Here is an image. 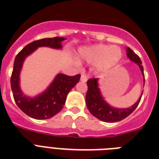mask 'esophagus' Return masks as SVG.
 Masks as SVG:
<instances>
[{"label":"esophagus","mask_w":159,"mask_h":159,"mask_svg":"<svg viewBox=\"0 0 159 159\" xmlns=\"http://www.w3.org/2000/svg\"><path fill=\"white\" fill-rule=\"evenodd\" d=\"M81 81L83 82H86L87 81V77L85 74H82V76H81Z\"/></svg>","instance_id":"esophagus-1"}]
</instances>
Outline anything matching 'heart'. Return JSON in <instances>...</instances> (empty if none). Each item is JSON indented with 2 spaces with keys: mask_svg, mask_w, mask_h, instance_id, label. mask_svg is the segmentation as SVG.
I'll use <instances>...</instances> for the list:
<instances>
[{
  "mask_svg": "<svg viewBox=\"0 0 159 159\" xmlns=\"http://www.w3.org/2000/svg\"><path fill=\"white\" fill-rule=\"evenodd\" d=\"M81 57L90 63H95L99 70H107L118 63L122 50L117 46L96 45L81 52Z\"/></svg>",
  "mask_w": 159,
  "mask_h": 159,
  "instance_id": "heart-1",
  "label": "heart"
}]
</instances>
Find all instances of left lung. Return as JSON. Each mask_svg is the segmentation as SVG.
Wrapping results in <instances>:
<instances>
[{
	"label": "left lung",
	"mask_w": 159,
	"mask_h": 159,
	"mask_svg": "<svg viewBox=\"0 0 159 159\" xmlns=\"http://www.w3.org/2000/svg\"><path fill=\"white\" fill-rule=\"evenodd\" d=\"M126 55L131 61L135 62L140 67V70L142 72L144 76V68L142 66V62L140 60V57L138 56L133 50L130 48L126 49ZM98 79L97 78H91L87 81V92L86 95V106L88 108L89 111L93 116L97 117L98 119L101 120L103 122H119L121 120L124 119L128 117L138 106L140 103L142 94L140 95V99L134 104L133 106L128 109H115L111 107L104 101L100 89L98 87Z\"/></svg>",
	"instance_id": "1"
}]
</instances>
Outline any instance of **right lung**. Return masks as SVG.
Segmentation results:
<instances>
[{
    "instance_id": "add662e5",
    "label": "right lung",
    "mask_w": 159,
    "mask_h": 159,
    "mask_svg": "<svg viewBox=\"0 0 159 159\" xmlns=\"http://www.w3.org/2000/svg\"><path fill=\"white\" fill-rule=\"evenodd\" d=\"M64 40L65 38L55 37L34 41L28 44L15 57L10 77L13 96L19 109L27 115L35 119H47L57 114L65 104L68 93L79 82L81 75L68 76L61 73L58 74L45 92L37 97L29 98L23 95L19 89V73L22 64L24 59L37 47L48 46L51 48L60 49L62 48L61 42Z\"/></svg>"
}]
</instances>
